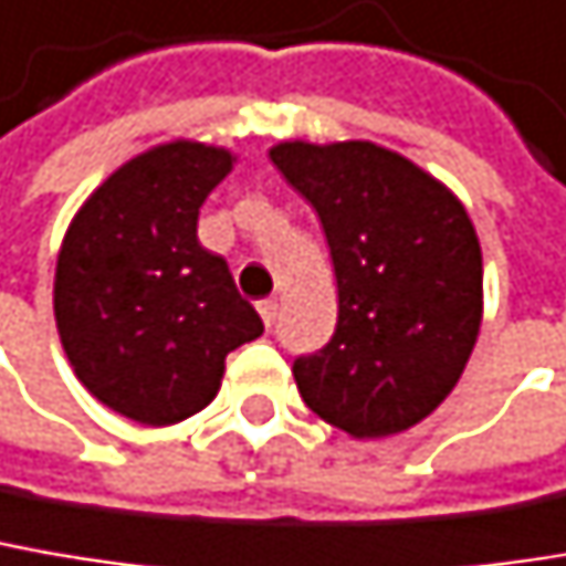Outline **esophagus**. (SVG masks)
<instances>
[{
	"label": "esophagus",
	"instance_id": "34e87169",
	"mask_svg": "<svg viewBox=\"0 0 566 566\" xmlns=\"http://www.w3.org/2000/svg\"><path fill=\"white\" fill-rule=\"evenodd\" d=\"M259 314H262L265 327H272L275 317H279V304H275V301H259Z\"/></svg>",
	"mask_w": 566,
	"mask_h": 566
}]
</instances>
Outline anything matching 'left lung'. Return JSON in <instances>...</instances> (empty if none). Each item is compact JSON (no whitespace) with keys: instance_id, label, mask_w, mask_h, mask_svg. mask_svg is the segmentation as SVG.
Listing matches in <instances>:
<instances>
[{"instance_id":"1","label":"left lung","mask_w":566,"mask_h":566,"mask_svg":"<svg viewBox=\"0 0 566 566\" xmlns=\"http://www.w3.org/2000/svg\"><path fill=\"white\" fill-rule=\"evenodd\" d=\"M272 161L317 210L339 294L331 343L291 366L304 405L353 437L408 431L480 334L483 255L463 203L373 142H284Z\"/></svg>"}]
</instances>
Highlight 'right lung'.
<instances>
[{
  "mask_svg": "<svg viewBox=\"0 0 566 566\" xmlns=\"http://www.w3.org/2000/svg\"><path fill=\"white\" fill-rule=\"evenodd\" d=\"M232 155L171 142L123 165L80 207L54 279L77 379L138 424H178L213 401L235 346L262 336L223 255L197 239Z\"/></svg>",
  "mask_w": 566,
  "mask_h": 566,
  "instance_id": "1",
  "label": "right lung"
}]
</instances>
